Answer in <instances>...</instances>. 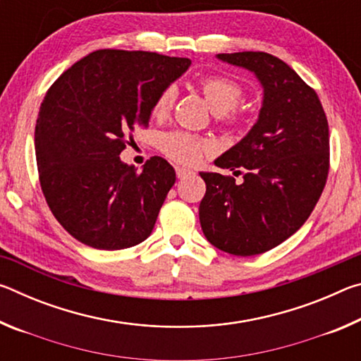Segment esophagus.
<instances>
[{"mask_svg":"<svg viewBox=\"0 0 361 361\" xmlns=\"http://www.w3.org/2000/svg\"><path fill=\"white\" fill-rule=\"evenodd\" d=\"M175 170H176V176H178V178H180V180H183V178H186V176H191V175H194V172H192V170H189V169H185V167H176Z\"/></svg>","mask_w":361,"mask_h":361,"instance_id":"34e87169","label":"esophagus"}]
</instances>
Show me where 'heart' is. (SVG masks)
<instances>
[{
	"mask_svg": "<svg viewBox=\"0 0 361 361\" xmlns=\"http://www.w3.org/2000/svg\"><path fill=\"white\" fill-rule=\"evenodd\" d=\"M199 87L205 100L218 113V121L226 126H239L247 118V113L240 109L239 103L243 100L245 89L237 79L226 75H210L200 79ZM176 100V87L167 84L152 102V116L166 118L173 108ZM157 146L164 156L178 162L181 166H195L202 157L215 151V143L210 138L195 135L188 130H169L157 138Z\"/></svg>",
	"mask_w": 361,
	"mask_h": 361,
	"instance_id": "b5f03b06",
	"label": "heart"
}]
</instances>
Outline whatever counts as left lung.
I'll return each mask as SVG.
<instances>
[{
  "instance_id": "1",
  "label": "left lung",
  "mask_w": 361,
  "mask_h": 361,
  "mask_svg": "<svg viewBox=\"0 0 361 361\" xmlns=\"http://www.w3.org/2000/svg\"><path fill=\"white\" fill-rule=\"evenodd\" d=\"M253 71L264 87L259 119L215 164L243 175L200 173L202 231L226 253L269 252L301 228L319 202L329 172V132L319 95L283 60L266 52L218 54ZM245 169V173L241 170Z\"/></svg>"
}]
</instances>
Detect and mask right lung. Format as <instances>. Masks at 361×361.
I'll use <instances>...</instances> for the list:
<instances>
[{
    "label": "right lung",
    "instance_id": "add662e5",
    "mask_svg": "<svg viewBox=\"0 0 361 361\" xmlns=\"http://www.w3.org/2000/svg\"><path fill=\"white\" fill-rule=\"evenodd\" d=\"M191 60L100 49L62 73L46 92L35 129L39 185L63 229L99 250L146 240L176 175L152 156L142 172L119 154L152 102Z\"/></svg>",
    "mask_w": 361,
    "mask_h": 361
}]
</instances>
